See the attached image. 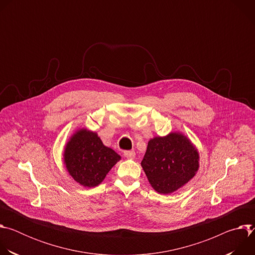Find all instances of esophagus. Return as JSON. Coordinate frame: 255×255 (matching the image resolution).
<instances>
[{"label":"esophagus","instance_id":"obj_1","mask_svg":"<svg viewBox=\"0 0 255 255\" xmlns=\"http://www.w3.org/2000/svg\"><path fill=\"white\" fill-rule=\"evenodd\" d=\"M124 156L126 158H129V159H133L135 157V151L133 150H128V151H125L124 152Z\"/></svg>","mask_w":255,"mask_h":255}]
</instances>
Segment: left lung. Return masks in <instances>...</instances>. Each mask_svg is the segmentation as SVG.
Masks as SVG:
<instances>
[{"mask_svg": "<svg viewBox=\"0 0 255 255\" xmlns=\"http://www.w3.org/2000/svg\"><path fill=\"white\" fill-rule=\"evenodd\" d=\"M141 166L153 190L167 195L183 188L196 175L200 154L185 134L174 131L148 141Z\"/></svg>", "mask_w": 255, "mask_h": 255, "instance_id": "left-lung-1", "label": "left lung"}]
</instances>
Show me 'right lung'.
<instances>
[{"label": "right lung", "instance_id": "obj_1", "mask_svg": "<svg viewBox=\"0 0 255 255\" xmlns=\"http://www.w3.org/2000/svg\"><path fill=\"white\" fill-rule=\"evenodd\" d=\"M121 159L103 144L97 132L79 128L66 142L63 163L69 175L86 188L99 186L108 172Z\"/></svg>", "mask_w": 255, "mask_h": 255}]
</instances>
